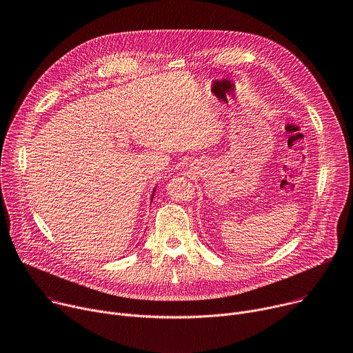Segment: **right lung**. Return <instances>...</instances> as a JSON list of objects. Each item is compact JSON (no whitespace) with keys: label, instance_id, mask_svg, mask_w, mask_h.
I'll use <instances>...</instances> for the list:
<instances>
[{"label":"right lung","instance_id":"add662e5","mask_svg":"<svg viewBox=\"0 0 353 353\" xmlns=\"http://www.w3.org/2000/svg\"><path fill=\"white\" fill-rule=\"evenodd\" d=\"M154 192H155V191H154ZM152 198H154V194H152Z\"/></svg>","mask_w":353,"mask_h":353}]
</instances>
